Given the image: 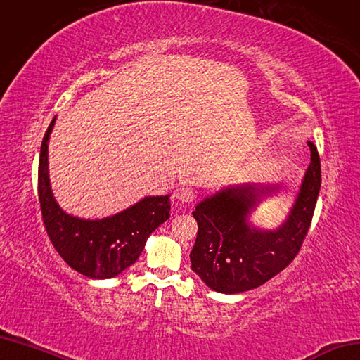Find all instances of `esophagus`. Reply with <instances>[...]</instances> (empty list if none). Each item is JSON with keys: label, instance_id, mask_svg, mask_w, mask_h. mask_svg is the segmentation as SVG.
I'll return each mask as SVG.
<instances>
[{"label": "esophagus", "instance_id": "esophagus-1", "mask_svg": "<svg viewBox=\"0 0 360 360\" xmlns=\"http://www.w3.org/2000/svg\"><path fill=\"white\" fill-rule=\"evenodd\" d=\"M195 191L191 189V188H180L177 192H176V198L180 201V202H184V204H191L195 200Z\"/></svg>", "mask_w": 360, "mask_h": 360}]
</instances>
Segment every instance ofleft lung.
I'll return each mask as SVG.
<instances>
[{"instance_id": "1", "label": "left lung", "mask_w": 360, "mask_h": 360, "mask_svg": "<svg viewBox=\"0 0 360 360\" xmlns=\"http://www.w3.org/2000/svg\"><path fill=\"white\" fill-rule=\"evenodd\" d=\"M290 212L276 229L249 221L253 210L281 186H226L195 207L198 233L191 252L192 269L210 289L241 293L262 286L298 255L308 232L320 191V158L314 143Z\"/></svg>"}]
</instances>
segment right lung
I'll list each match as a JSON object with an SVG mask.
<instances>
[{
	"label": "right lung",
	"instance_id": "right-lung-1",
	"mask_svg": "<svg viewBox=\"0 0 360 360\" xmlns=\"http://www.w3.org/2000/svg\"><path fill=\"white\" fill-rule=\"evenodd\" d=\"M55 122L56 117L44 134L39 164L44 228L56 252L72 269L89 278H113L135 264L148 235L169 219V195L144 196L104 219H80L65 213L55 200L49 179V139Z\"/></svg>",
	"mask_w": 360,
	"mask_h": 360
}]
</instances>
